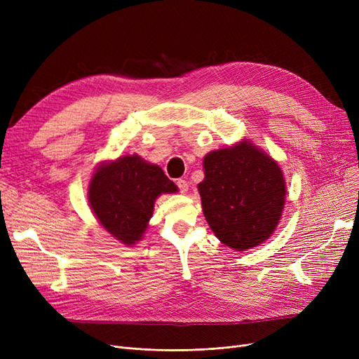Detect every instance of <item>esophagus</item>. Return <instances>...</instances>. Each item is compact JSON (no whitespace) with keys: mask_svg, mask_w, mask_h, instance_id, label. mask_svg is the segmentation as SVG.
<instances>
[{"mask_svg":"<svg viewBox=\"0 0 359 359\" xmlns=\"http://www.w3.org/2000/svg\"><path fill=\"white\" fill-rule=\"evenodd\" d=\"M176 184H177L179 191H180L182 194H186L187 189H189V183H187L184 179H177V180H176Z\"/></svg>","mask_w":359,"mask_h":359,"instance_id":"obj_1","label":"esophagus"}]
</instances>
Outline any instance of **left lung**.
<instances>
[{"label":"left lung","instance_id":"1","mask_svg":"<svg viewBox=\"0 0 359 359\" xmlns=\"http://www.w3.org/2000/svg\"><path fill=\"white\" fill-rule=\"evenodd\" d=\"M198 184L202 211L215 237L236 252L265 243L276 230L285 206L284 173L249 140L203 157Z\"/></svg>","mask_w":359,"mask_h":359}]
</instances>
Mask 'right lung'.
Segmentation results:
<instances>
[{
	"label": "right lung",
	"mask_w": 359,
	"mask_h": 359,
	"mask_svg": "<svg viewBox=\"0 0 359 359\" xmlns=\"http://www.w3.org/2000/svg\"><path fill=\"white\" fill-rule=\"evenodd\" d=\"M176 192V183L161 167L132 154L103 161L94 170L88 205L102 227L130 248L144 237L157 198Z\"/></svg>",
	"instance_id": "1"
}]
</instances>
